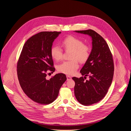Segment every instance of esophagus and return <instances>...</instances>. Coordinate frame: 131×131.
<instances>
[{
    "label": "esophagus",
    "instance_id": "esophagus-1",
    "mask_svg": "<svg viewBox=\"0 0 131 131\" xmlns=\"http://www.w3.org/2000/svg\"><path fill=\"white\" fill-rule=\"evenodd\" d=\"M66 78H67V81H69V80H71V77L70 76H66Z\"/></svg>",
    "mask_w": 131,
    "mask_h": 131
}]
</instances>
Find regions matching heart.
<instances>
[{
    "mask_svg": "<svg viewBox=\"0 0 131 131\" xmlns=\"http://www.w3.org/2000/svg\"><path fill=\"white\" fill-rule=\"evenodd\" d=\"M62 45L65 51H71L70 58L71 60L59 64L58 70L68 75H71L79 67L78 60L81 63H84L88 60L90 56L91 49L89 46L84 44L81 39L72 36L65 38L62 41ZM50 53L52 58L55 61L60 60L63 57V51L57 46L51 47Z\"/></svg>",
    "mask_w": 131,
    "mask_h": 131,
    "instance_id": "1",
    "label": "heart"
}]
</instances>
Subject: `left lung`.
<instances>
[{
    "label": "left lung",
    "instance_id": "1",
    "mask_svg": "<svg viewBox=\"0 0 131 131\" xmlns=\"http://www.w3.org/2000/svg\"><path fill=\"white\" fill-rule=\"evenodd\" d=\"M75 31L89 35L92 40L90 56L80 71L85 77L72 78L77 100L89 106L101 101L107 94L113 79L114 60L106 41L96 31L92 29ZM86 76L89 77V80H84Z\"/></svg>",
    "mask_w": 131,
    "mask_h": 131
}]
</instances>
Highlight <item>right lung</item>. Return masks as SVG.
I'll use <instances>...</instances> for the list:
<instances>
[{"label":"right lung","instance_id":"1","mask_svg":"<svg viewBox=\"0 0 131 131\" xmlns=\"http://www.w3.org/2000/svg\"><path fill=\"white\" fill-rule=\"evenodd\" d=\"M61 33L41 31L31 36L25 43L17 62V77L23 91L31 100L40 104L54 102L67 79L62 73L47 78L49 71H55L50 50Z\"/></svg>","mask_w":131,"mask_h":131}]
</instances>
